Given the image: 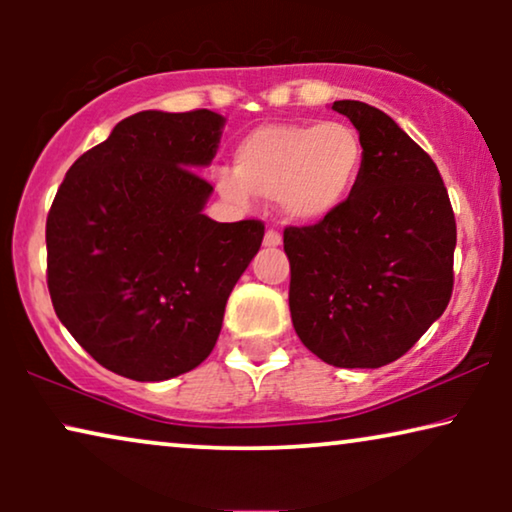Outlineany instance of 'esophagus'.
Segmentation results:
<instances>
[{"instance_id": "obj_1", "label": "esophagus", "mask_w": 512, "mask_h": 512, "mask_svg": "<svg viewBox=\"0 0 512 512\" xmlns=\"http://www.w3.org/2000/svg\"><path fill=\"white\" fill-rule=\"evenodd\" d=\"M263 244L265 247H279V244H282V235H279L277 230H265Z\"/></svg>"}]
</instances>
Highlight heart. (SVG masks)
Returning a JSON list of instances; mask_svg holds the SVG:
<instances>
[{
  "mask_svg": "<svg viewBox=\"0 0 512 512\" xmlns=\"http://www.w3.org/2000/svg\"><path fill=\"white\" fill-rule=\"evenodd\" d=\"M363 156V139L349 123H270L240 139L235 170L216 174V186L237 205L258 195L277 200L289 221L317 223L352 198Z\"/></svg>",
  "mask_w": 512,
  "mask_h": 512,
  "instance_id": "b5f03b06",
  "label": "heart"
}]
</instances>
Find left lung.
<instances>
[{"mask_svg":"<svg viewBox=\"0 0 512 512\" xmlns=\"http://www.w3.org/2000/svg\"><path fill=\"white\" fill-rule=\"evenodd\" d=\"M333 111L359 130L366 156L345 207L284 228L291 321L321 361L380 368L450 303L457 223L436 163L394 118L356 100Z\"/></svg>","mask_w":512,"mask_h":512,"instance_id":"obj_1","label":"left lung"}]
</instances>
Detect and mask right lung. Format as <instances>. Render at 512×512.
Instances as JSON below:
<instances>
[{"label": "right lung", "instance_id": "right-lung-1", "mask_svg": "<svg viewBox=\"0 0 512 512\" xmlns=\"http://www.w3.org/2000/svg\"><path fill=\"white\" fill-rule=\"evenodd\" d=\"M209 109L123 118L69 167L46 219L48 291L74 340L111 373L160 382L212 354L230 291L265 226L202 214L198 167L219 149Z\"/></svg>", "mask_w": 512, "mask_h": 512}]
</instances>
